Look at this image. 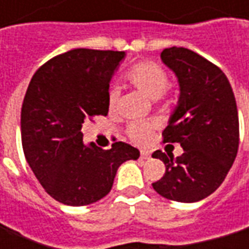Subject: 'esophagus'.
I'll use <instances>...</instances> for the list:
<instances>
[{
  "label": "esophagus",
  "mask_w": 249,
  "mask_h": 249,
  "mask_svg": "<svg viewBox=\"0 0 249 249\" xmlns=\"http://www.w3.org/2000/svg\"><path fill=\"white\" fill-rule=\"evenodd\" d=\"M149 153H146V152H141V156H140V159H141L142 161H145V160H149Z\"/></svg>",
  "instance_id": "1"
}]
</instances>
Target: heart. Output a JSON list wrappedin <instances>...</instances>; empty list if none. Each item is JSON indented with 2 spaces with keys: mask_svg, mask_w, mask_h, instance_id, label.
Segmentation results:
<instances>
[{
  "mask_svg": "<svg viewBox=\"0 0 249 249\" xmlns=\"http://www.w3.org/2000/svg\"><path fill=\"white\" fill-rule=\"evenodd\" d=\"M127 81L137 88L142 95L150 100H157L165 93L169 85V80L165 70L159 63L143 61L134 65L126 73ZM116 90H111L108 95V108L112 111L116 104ZM153 131V124L147 122H137L128 127V137L138 145H143L149 141Z\"/></svg>",
  "mask_w": 249,
  "mask_h": 249,
  "instance_id": "1",
  "label": "heart"
}]
</instances>
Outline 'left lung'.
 <instances>
[{"label":"left lung","mask_w":249,"mask_h":249,"mask_svg":"<svg viewBox=\"0 0 249 249\" xmlns=\"http://www.w3.org/2000/svg\"><path fill=\"white\" fill-rule=\"evenodd\" d=\"M161 61L179 82V100L162 131L164 142H179L183 154L156 150L165 175L153 183L167 199L193 203L205 199L224 181L239 149L237 106L222 70L184 47L161 51Z\"/></svg>","instance_id":"obj_1"}]
</instances>
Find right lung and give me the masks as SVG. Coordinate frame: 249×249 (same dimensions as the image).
<instances>
[{"mask_svg":"<svg viewBox=\"0 0 249 249\" xmlns=\"http://www.w3.org/2000/svg\"><path fill=\"white\" fill-rule=\"evenodd\" d=\"M124 56V51L70 50L44 63L28 85L21 107L24 154L46 193L63 205L100 200L118 168L140 157L124 142L103 150L82 141V123L108 114L109 81Z\"/></svg>","mask_w":249,"mask_h":249,"instance_id":"1","label":"right lung"}]
</instances>
